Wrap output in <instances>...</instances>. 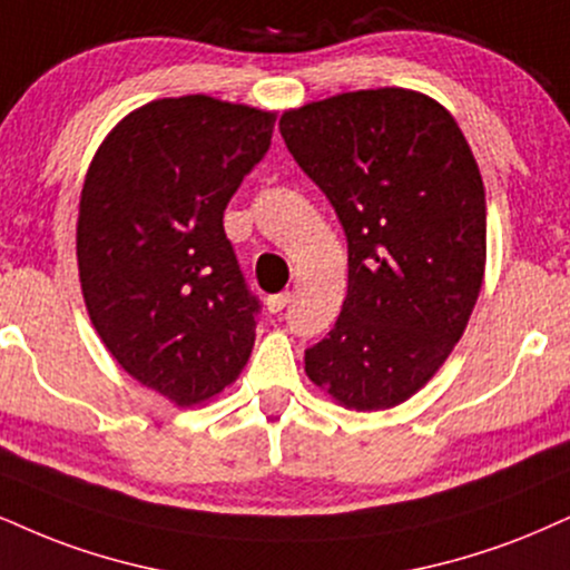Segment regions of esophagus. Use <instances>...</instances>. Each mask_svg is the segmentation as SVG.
<instances>
[{"mask_svg":"<svg viewBox=\"0 0 570 570\" xmlns=\"http://www.w3.org/2000/svg\"><path fill=\"white\" fill-rule=\"evenodd\" d=\"M291 304V293H277V296H269L266 298V308H269L272 314L283 312V308Z\"/></svg>","mask_w":570,"mask_h":570,"instance_id":"34e87169","label":"esophagus"}]
</instances>
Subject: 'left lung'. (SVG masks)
Masks as SVG:
<instances>
[{
    "label": "left lung",
    "instance_id": "8db88e82",
    "mask_svg": "<svg viewBox=\"0 0 570 570\" xmlns=\"http://www.w3.org/2000/svg\"><path fill=\"white\" fill-rule=\"evenodd\" d=\"M279 135L348 243V291L308 381L377 412L412 399L465 333L487 269V195L465 135L433 97L341 91L279 116Z\"/></svg>",
    "mask_w": 570,
    "mask_h": 570
}]
</instances>
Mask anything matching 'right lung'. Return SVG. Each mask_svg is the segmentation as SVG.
<instances>
[{
    "instance_id": "right-lung-1",
    "label": "right lung",
    "mask_w": 570,
    "mask_h": 570,
    "mask_svg": "<svg viewBox=\"0 0 570 570\" xmlns=\"http://www.w3.org/2000/svg\"><path fill=\"white\" fill-rule=\"evenodd\" d=\"M274 118L160 97L108 131L83 179L76 262L91 325L124 372L177 406L219 396L248 364L258 301L222 219Z\"/></svg>"
}]
</instances>
